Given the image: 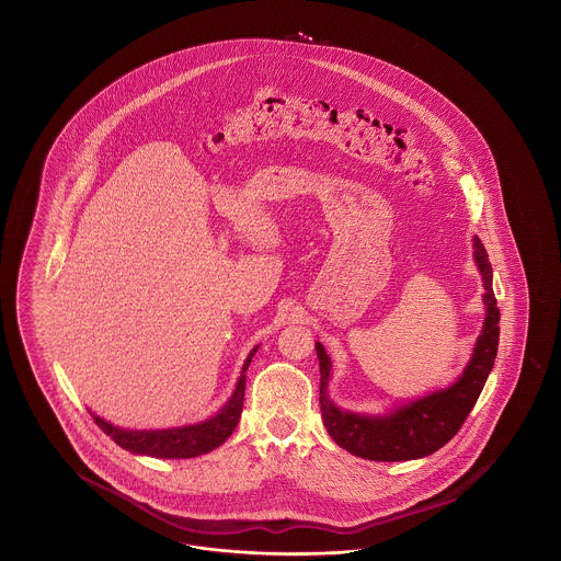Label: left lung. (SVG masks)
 Returning a JSON list of instances; mask_svg holds the SVG:
<instances>
[{"label": "left lung", "instance_id": "left-lung-1", "mask_svg": "<svg viewBox=\"0 0 561 561\" xmlns=\"http://www.w3.org/2000/svg\"><path fill=\"white\" fill-rule=\"evenodd\" d=\"M473 256L483 279V302H485V320L481 328L480 339L473 348V357L467 368L458 376V380L439 391H433L419 400L403 403L391 414L385 416H366L345 412L336 408L328 398V380H330V357L321 343H316L320 359V408L323 425L330 437L347 453L368 460H412L437 453L446 446L465 419L473 410L480 398L481 389L488 380V374L494 366L499 351V321L501 311L496 307V296L492 290V265L488 261V252L480 238L473 240Z\"/></svg>", "mask_w": 561, "mask_h": 561}]
</instances>
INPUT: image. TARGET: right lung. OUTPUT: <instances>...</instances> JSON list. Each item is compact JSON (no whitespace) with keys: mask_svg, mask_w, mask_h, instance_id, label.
I'll list each match as a JSON object with an SVG mask.
<instances>
[{"mask_svg":"<svg viewBox=\"0 0 561 561\" xmlns=\"http://www.w3.org/2000/svg\"><path fill=\"white\" fill-rule=\"evenodd\" d=\"M256 348L250 351V355L243 362L238 387L229 401L214 414L213 419L187 425V427L158 428V431H130V428L113 427L101 416L92 414L94 423L107 433L108 437L122 446L124 450L133 454H145L153 458H193L199 454L213 453L220 444H225L231 433L238 427L243 405V391H245V370L252 362V355Z\"/></svg>","mask_w":561,"mask_h":561,"instance_id":"add662e5","label":"right lung"}]
</instances>
